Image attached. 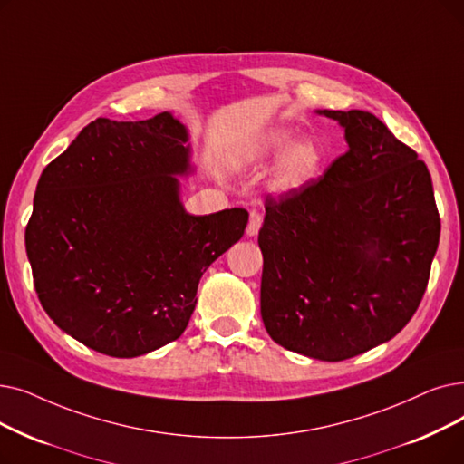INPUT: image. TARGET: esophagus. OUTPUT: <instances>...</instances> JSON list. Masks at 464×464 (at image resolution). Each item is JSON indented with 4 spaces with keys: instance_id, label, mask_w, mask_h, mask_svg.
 <instances>
[{
    "instance_id": "esophagus-1",
    "label": "esophagus",
    "mask_w": 464,
    "mask_h": 464,
    "mask_svg": "<svg viewBox=\"0 0 464 464\" xmlns=\"http://www.w3.org/2000/svg\"><path fill=\"white\" fill-rule=\"evenodd\" d=\"M261 227V216L257 212H250V221H248V227H246V235L248 237H256L259 233Z\"/></svg>"
}]
</instances>
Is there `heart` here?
I'll return each mask as SVG.
<instances>
[{"label":"heart","mask_w":464,"mask_h":464,"mask_svg":"<svg viewBox=\"0 0 464 464\" xmlns=\"http://www.w3.org/2000/svg\"><path fill=\"white\" fill-rule=\"evenodd\" d=\"M238 165L266 167L278 159L271 188L278 193H292L307 188L318 176L322 160L320 146L313 138H299L285 129L267 130L233 153Z\"/></svg>","instance_id":"obj_1"}]
</instances>
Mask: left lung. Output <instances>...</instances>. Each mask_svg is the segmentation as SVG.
Wrapping results in <instances>:
<instances>
[{"label":"left lung","instance_id":"left-lung-1","mask_svg":"<svg viewBox=\"0 0 464 464\" xmlns=\"http://www.w3.org/2000/svg\"><path fill=\"white\" fill-rule=\"evenodd\" d=\"M347 153L307 188L269 197L261 318L280 347L339 362L392 339L427 290L440 216L427 165L373 113L316 110Z\"/></svg>","mask_w":464,"mask_h":464}]
</instances>
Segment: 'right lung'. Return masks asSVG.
I'll use <instances>...</instances> for the list:
<instances>
[{
  "instance_id": "obj_1",
  "label": "right lung",
  "mask_w": 464,
  "mask_h": 464,
  "mask_svg": "<svg viewBox=\"0 0 464 464\" xmlns=\"http://www.w3.org/2000/svg\"><path fill=\"white\" fill-rule=\"evenodd\" d=\"M193 170L189 132L170 111L98 117L45 167L26 254L60 330L115 358L184 334L200 276L248 224L243 208L189 214L178 176Z\"/></svg>"
}]
</instances>
